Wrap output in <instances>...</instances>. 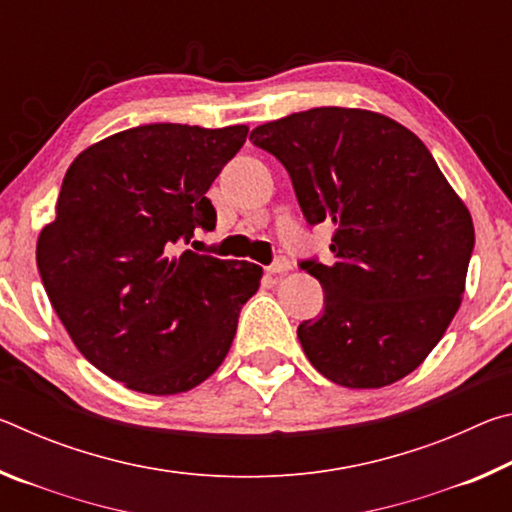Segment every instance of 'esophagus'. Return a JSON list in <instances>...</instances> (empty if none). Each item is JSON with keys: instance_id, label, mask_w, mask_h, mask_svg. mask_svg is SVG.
Listing matches in <instances>:
<instances>
[{"instance_id": "34e87169", "label": "esophagus", "mask_w": 512, "mask_h": 512, "mask_svg": "<svg viewBox=\"0 0 512 512\" xmlns=\"http://www.w3.org/2000/svg\"><path fill=\"white\" fill-rule=\"evenodd\" d=\"M289 268H291V262L287 257H277L275 262L266 268V271H268V275H282V273H287Z\"/></svg>"}]
</instances>
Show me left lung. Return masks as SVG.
<instances>
[{"mask_svg": "<svg viewBox=\"0 0 512 512\" xmlns=\"http://www.w3.org/2000/svg\"><path fill=\"white\" fill-rule=\"evenodd\" d=\"M250 140L289 171L309 225H336L334 262H300L325 291L298 327L320 375L381 388L443 339L474 248L470 210L418 135L359 108H311L257 126Z\"/></svg>", "mask_w": 512, "mask_h": 512, "instance_id": "1", "label": "left lung"}]
</instances>
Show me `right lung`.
<instances>
[{"label":"right lung","mask_w":512,"mask_h":512,"mask_svg":"<svg viewBox=\"0 0 512 512\" xmlns=\"http://www.w3.org/2000/svg\"><path fill=\"white\" fill-rule=\"evenodd\" d=\"M248 126L146 124L85 149L63 178L36 259L60 323L94 368L149 395L221 366L262 266L183 250L214 230L207 189Z\"/></svg>","instance_id":"right-lung-1"}]
</instances>
